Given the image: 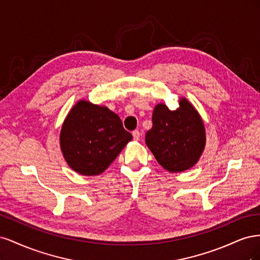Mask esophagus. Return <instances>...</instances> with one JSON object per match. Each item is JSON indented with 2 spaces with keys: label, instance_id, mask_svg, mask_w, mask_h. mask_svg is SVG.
<instances>
[{
  "label": "esophagus",
  "instance_id": "1",
  "mask_svg": "<svg viewBox=\"0 0 260 260\" xmlns=\"http://www.w3.org/2000/svg\"><path fill=\"white\" fill-rule=\"evenodd\" d=\"M132 136H133V140L135 141H139L140 140V137H141V133L139 130H135L132 132Z\"/></svg>",
  "mask_w": 260,
  "mask_h": 260
}]
</instances>
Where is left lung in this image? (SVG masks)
Wrapping results in <instances>:
<instances>
[{"instance_id": "left-lung-1", "label": "left lung", "mask_w": 260, "mask_h": 260, "mask_svg": "<svg viewBox=\"0 0 260 260\" xmlns=\"http://www.w3.org/2000/svg\"><path fill=\"white\" fill-rule=\"evenodd\" d=\"M152 121L145 142L160 166L169 172L192 168L206 144L205 125L194 106L185 98L180 100L176 111L157 104Z\"/></svg>"}]
</instances>
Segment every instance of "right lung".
I'll use <instances>...</instances> for the list:
<instances>
[{"instance_id":"obj_1","label":"right lung","mask_w":260,"mask_h":260,"mask_svg":"<svg viewBox=\"0 0 260 260\" xmlns=\"http://www.w3.org/2000/svg\"><path fill=\"white\" fill-rule=\"evenodd\" d=\"M131 140L117 114L80 100L62 123L59 144L70 168L83 176H98Z\"/></svg>"}]
</instances>
